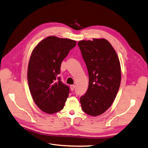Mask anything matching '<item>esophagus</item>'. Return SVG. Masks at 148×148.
<instances>
[{
	"label": "esophagus",
	"mask_w": 148,
	"mask_h": 148,
	"mask_svg": "<svg viewBox=\"0 0 148 148\" xmlns=\"http://www.w3.org/2000/svg\"><path fill=\"white\" fill-rule=\"evenodd\" d=\"M75 86L74 85H71L70 86V88H71V90H72V91H73V90H74V89H75Z\"/></svg>",
	"instance_id": "1"
}]
</instances>
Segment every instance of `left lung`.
Masks as SVG:
<instances>
[{
    "label": "left lung",
    "instance_id": "8db88e82",
    "mask_svg": "<svg viewBox=\"0 0 148 148\" xmlns=\"http://www.w3.org/2000/svg\"><path fill=\"white\" fill-rule=\"evenodd\" d=\"M78 45L88 68L89 87L80 98L82 111L99 116L111 107L121 84V69L114 49L106 39L80 40Z\"/></svg>",
    "mask_w": 148,
    "mask_h": 148
}]
</instances>
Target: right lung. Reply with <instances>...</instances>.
I'll return each mask as SVG.
<instances>
[{
    "label": "right lung",
    "instance_id": "add662e5",
    "mask_svg": "<svg viewBox=\"0 0 148 148\" xmlns=\"http://www.w3.org/2000/svg\"><path fill=\"white\" fill-rule=\"evenodd\" d=\"M76 41L49 36L33 49L29 59L27 81L32 99L42 111L54 114L63 109L69 88L63 84L58 75L63 59Z\"/></svg>",
    "mask_w": 148,
    "mask_h": 148
}]
</instances>
